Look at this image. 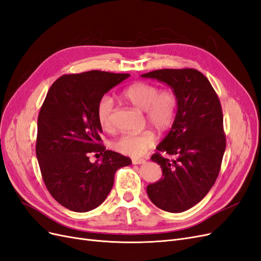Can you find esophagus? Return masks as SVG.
Segmentation results:
<instances>
[{"label":"esophagus","instance_id":"obj_1","mask_svg":"<svg viewBox=\"0 0 261 261\" xmlns=\"http://www.w3.org/2000/svg\"><path fill=\"white\" fill-rule=\"evenodd\" d=\"M132 162H133V164H143L146 162V160L145 159H133Z\"/></svg>","mask_w":261,"mask_h":261}]
</instances>
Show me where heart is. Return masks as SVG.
Wrapping results in <instances>:
<instances>
[{
	"instance_id": "obj_1",
	"label": "heart",
	"mask_w": 261,
	"mask_h": 261,
	"mask_svg": "<svg viewBox=\"0 0 261 261\" xmlns=\"http://www.w3.org/2000/svg\"><path fill=\"white\" fill-rule=\"evenodd\" d=\"M121 97L135 108L145 111L147 121L158 130H168L174 123L178 108V97L175 91L160 90L154 84L137 82L126 87ZM112 112V98L102 97L97 106V118L105 130L113 128ZM154 141V133L147 129L141 133L124 134L115 140L114 148L123 154L138 158L152 148Z\"/></svg>"
}]
</instances>
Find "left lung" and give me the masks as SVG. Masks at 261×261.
<instances>
[{
  "instance_id": "obj_1",
  "label": "left lung",
  "mask_w": 261,
  "mask_h": 261,
  "mask_svg": "<svg viewBox=\"0 0 261 261\" xmlns=\"http://www.w3.org/2000/svg\"><path fill=\"white\" fill-rule=\"evenodd\" d=\"M141 77L169 85L178 97L174 123L151 155L163 177L149 184L147 194L158 208L183 212L209 193L219 175L226 147L222 108L208 78L197 69H156Z\"/></svg>"
}]
</instances>
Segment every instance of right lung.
<instances>
[{"label": "right lung", "instance_id": "1", "mask_svg": "<svg viewBox=\"0 0 261 261\" xmlns=\"http://www.w3.org/2000/svg\"><path fill=\"white\" fill-rule=\"evenodd\" d=\"M129 74L100 70L63 75L46 93L38 116L36 154L53 198L75 212L90 211L106 200L115 172L132 164L128 156L106 150L97 118L99 100ZM102 155L91 164L89 153Z\"/></svg>", "mask_w": 261, "mask_h": 261}]
</instances>
